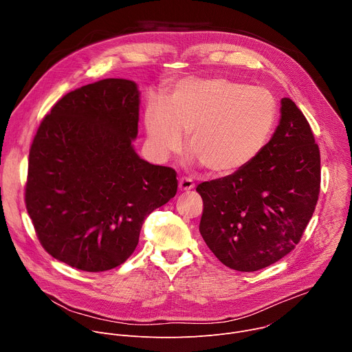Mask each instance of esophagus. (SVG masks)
<instances>
[{
  "label": "esophagus",
  "mask_w": 352,
  "mask_h": 352,
  "mask_svg": "<svg viewBox=\"0 0 352 352\" xmlns=\"http://www.w3.org/2000/svg\"><path fill=\"white\" fill-rule=\"evenodd\" d=\"M178 188H179V190H190V189H193L195 188V184H193V181L190 179V178H186V177H184V178H181L179 179V182H178Z\"/></svg>",
  "instance_id": "1"
}]
</instances>
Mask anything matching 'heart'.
I'll return each instance as SVG.
<instances>
[{
    "mask_svg": "<svg viewBox=\"0 0 352 352\" xmlns=\"http://www.w3.org/2000/svg\"><path fill=\"white\" fill-rule=\"evenodd\" d=\"M143 120L159 160L178 153L188 133L190 160L216 175H230L255 160L269 142L277 102L262 86L226 78L182 79L163 100H148Z\"/></svg>",
    "mask_w": 352,
    "mask_h": 352,
    "instance_id": "heart-1",
    "label": "heart"
}]
</instances>
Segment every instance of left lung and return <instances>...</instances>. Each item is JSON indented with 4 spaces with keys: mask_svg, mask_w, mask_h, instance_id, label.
Instances as JSON below:
<instances>
[{
    "mask_svg": "<svg viewBox=\"0 0 352 352\" xmlns=\"http://www.w3.org/2000/svg\"><path fill=\"white\" fill-rule=\"evenodd\" d=\"M262 152L236 173L199 184V231L230 269L256 272L300 241L318 204L320 153L309 122L291 98Z\"/></svg>",
    "mask_w": 352,
    "mask_h": 352,
    "instance_id": "left-lung-1",
    "label": "left lung"
}]
</instances>
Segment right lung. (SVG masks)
I'll return each instance as SVG.
<instances>
[{"instance_id": "1", "label": "right lung", "mask_w": 352, "mask_h": 352, "mask_svg": "<svg viewBox=\"0 0 352 352\" xmlns=\"http://www.w3.org/2000/svg\"><path fill=\"white\" fill-rule=\"evenodd\" d=\"M139 97L128 79L82 86L56 103L33 139L28 213L47 252L78 270L122 265L144 219L177 193V173L133 148Z\"/></svg>"}]
</instances>
